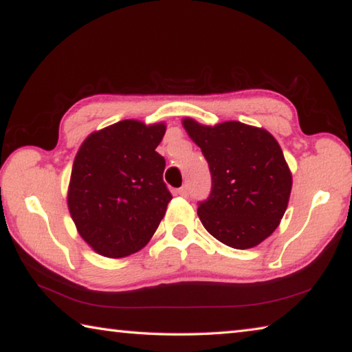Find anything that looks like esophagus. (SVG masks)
Instances as JSON below:
<instances>
[{
	"mask_svg": "<svg viewBox=\"0 0 352 352\" xmlns=\"http://www.w3.org/2000/svg\"><path fill=\"white\" fill-rule=\"evenodd\" d=\"M177 194H178V195H182V197H188L189 189H188L186 184H184V186H182L180 189H178V190H177Z\"/></svg>",
	"mask_w": 352,
	"mask_h": 352,
	"instance_id": "esophagus-1",
	"label": "esophagus"
}]
</instances>
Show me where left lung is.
<instances>
[{"label": "left lung", "instance_id": "obj_1", "mask_svg": "<svg viewBox=\"0 0 352 352\" xmlns=\"http://www.w3.org/2000/svg\"><path fill=\"white\" fill-rule=\"evenodd\" d=\"M182 124L210 164L212 189L197 210L206 231L231 248L259 245L289 205L292 172L279 142L239 121L205 126L183 118Z\"/></svg>", "mask_w": 352, "mask_h": 352}]
</instances>
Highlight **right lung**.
<instances>
[{"label": "right lung", "mask_w": 352, "mask_h": 352, "mask_svg": "<svg viewBox=\"0 0 352 352\" xmlns=\"http://www.w3.org/2000/svg\"><path fill=\"white\" fill-rule=\"evenodd\" d=\"M164 122L124 119L87 136L76 153L67 204L77 233L105 258H126L152 239L172 199L155 148Z\"/></svg>", "instance_id": "obj_1"}]
</instances>
